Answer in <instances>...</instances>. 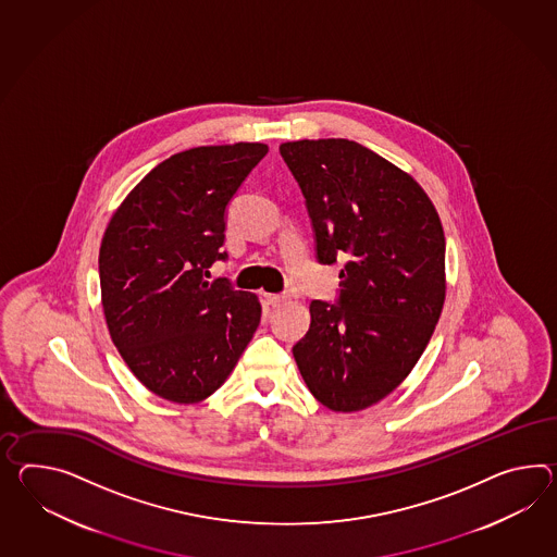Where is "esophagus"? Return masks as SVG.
I'll return each mask as SVG.
<instances>
[{
	"label": "esophagus",
	"mask_w": 557,
	"mask_h": 557,
	"mask_svg": "<svg viewBox=\"0 0 557 557\" xmlns=\"http://www.w3.org/2000/svg\"><path fill=\"white\" fill-rule=\"evenodd\" d=\"M265 298H268V304L272 308H280V306H284L285 301H287V296H284V294H270Z\"/></svg>",
	"instance_id": "esophagus-1"
}]
</instances>
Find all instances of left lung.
Wrapping results in <instances>:
<instances>
[{
  "label": "left lung",
  "instance_id": "1",
  "mask_svg": "<svg viewBox=\"0 0 557 557\" xmlns=\"http://www.w3.org/2000/svg\"><path fill=\"white\" fill-rule=\"evenodd\" d=\"M280 152L306 197L320 263L344 261L338 306L310 304L292 348L310 393L336 412L380 403L419 362L443 312L445 233L421 185L348 138Z\"/></svg>",
  "mask_w": 557,
  "mask_h": 557
}]
</instances>
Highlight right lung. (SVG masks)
Instances as JSON below:
<instances>
[{"label": "right lung", "instance_id": "obj_1", "mask_svg": "<svg viewBox=\"0 0 557 557\" xmlns=\"http://www.w3.org/2000/svg\"><path fill=\"white\" fill-rule=\"evenodd\" d=\"M263 143L183 150L157 164L110 218L98 256L102 310L126 367L150 393L201 403L227 380L261 320V304L225 282V209Z\"/></svg>", "mask_w": 557, "mask_h": 557}]
</instances>
